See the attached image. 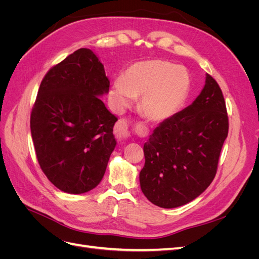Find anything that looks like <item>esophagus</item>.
I'll use <instances>...</instances> for the list:
<instances>
[{
	"label": "esophagus",
	"instance_id": "esophagus-1",
	"mask_svg": "<svg viewBox=\"0 0 259 259\" xmlns=\"http://www.w3.org/2000/svg\"><path fill=\"white\" fill-rule=\"evenodd\" d=\"M114 134L119 139H126L130 136L128 123L125 120H119L115 123Z\"/></svg>",
	"mask_w": 259,
	"mask_h": 259
}]
</instances>
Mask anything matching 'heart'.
<instances>
[{
  "label": "heart",
  "mask_w": 259,
  "mask_h": 259,
  "mask_svg": "<svg viewBox=\"0 0 259 259\" xmlns=\"http://www.w3.org/2000/svg\"><path fill=\"white\" fill-rule=\"evenodd\" d=\"M190 79L183 68L164 60L140 61L124 72L110 91V101L117 111L128 107L140 96V109L152 121H164L174 115L189 92Z\"/></svg>",
  "instance_id": "obj_1"
}]
</instances>
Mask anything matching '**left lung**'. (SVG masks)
I'll return each instance as SVG.
<instances>
[{
  "label": "left lung",
  "instance_id": "left-lung-1",
  "mask_svg": "<svg viewBox=\"0 0 259 259\" xmlns=\"http://www.w3.org/2000/svg\"><path fill=\"white\" fill-rule=\"evenodd\" d=\"M228 130L223 92L206 74L204 89L193 103L161 122L144 145L139 182L146 198L173 208L199 197L216 175Z\"/></svg>",
  "mask_w": 259,
  "mask_h": 259
}]
</instances>
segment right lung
I'll return each mask as SVG.
<instances>
[{"label":"right lung","mask_w":259,"mask_h":259,"mask_svg":"<svg viewBox=\"0 0 259 259\" xmlns=\"http://www.w3.org/2000/svg\"><path fill=\"white\" fill-rule=\"evenodd\" d=\"M110 82L89 49H80L52 67L41 82L30 116L40 167L59 190L80 194L103 179L116 142L117 117L99 96Z\"/></svg>","instance_id":"right-lung-1"}]
</instances>
